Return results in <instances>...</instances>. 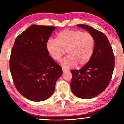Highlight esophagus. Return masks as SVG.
<instances>
[{
  "label": "esophagus",
  "mask_w": 124,
  "mask_h": 124,
  "mask_svg": "<svg viewBox=\"0 0 124 124\" xmlns=\"http://www.w3.org/2000/svg\"><path fill=\"white\" fill-rule=\"evenodd\" d=\"M62 71H63V73H65V72H66L67 71H68V70H67V69H65V68H62Z\"/></svg>",
  "instance_id": "esophagus-1"
}]
</instances>
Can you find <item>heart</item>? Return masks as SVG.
I'll return each mask as SVG.
<instances>
[{
	"instance_id": "heart-1",
	"label": "heart",
	"mask_w": 124,
	"mask_h": 124,
	"mask_svg": "<svg viewBox=\"0 0 124 124\" xmlns=\"http://www.w3.org/2000/svg\"><path fill=\"white\" fill-rule=\"evenodd\" d=\"M56 38V41H48L46 49L51 57L56 61L60 60L66 51L68 55L61 62L65 68H70L76 64L78 66H84L93 56L95 39L89 32L65 30L59 32Z\"/></svg>"
}]
</instances>
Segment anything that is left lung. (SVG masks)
<instances>
[{"label": "left lung", "mask_w": 124, "mask_h": 124, "mask_svg": "<svg viewBox=\"0 0 124 124\" xmlns=\"http://www.w3.org/2000/svg\"><path fill=\"white\" fill-rule=\"evenodd\" d=\"M77 26L87 30L95 39L94 51L89 62L79 70H71L70 88L80 99L95 97L105 90L110 82L114 68V55L106 35L89 25Z\"/></svg>", "instance_id": "1"}]
</instances>
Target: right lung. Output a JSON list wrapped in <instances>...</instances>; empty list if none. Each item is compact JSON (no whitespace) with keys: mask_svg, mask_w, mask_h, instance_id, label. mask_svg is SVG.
I'll list each match as a JSON object with an SVG mask.
<instances>
[{"mask_svg":"<svg viewBox=\"0 0 124 124\" xmlns=\"http://www.w3.org/2000/svg\"><path fill=\"white\" fill-rule=\"evenodd\" d=\"M56 27L31 25L16 39L10 58V70L16 87L24 97L41 101L52 96L62 68L46 49Z\"/></svg>","mask_w":124,"mask_h":124,"instance_id":"add662e5","label":"right lung"}]
</instances>
